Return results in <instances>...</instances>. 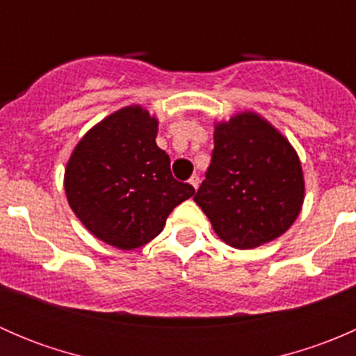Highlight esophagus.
<instances>
[{
  "label": "esophagus",
  "instance_id": "obj_1",
  "mask_svg": "<svg viewBox=\"0 0 356 356\" xmlns=\"http://www.w3.org/2000/svg\"><path fill=\"white\" fill-rule=\"evenodd\" d=\"M189 184H191L195 189H198V186H200V177H198V175H193V177L189 179Z\"/></svg>",
  "mask_w": 356,
  "mask_h": 356
}]
</instances>
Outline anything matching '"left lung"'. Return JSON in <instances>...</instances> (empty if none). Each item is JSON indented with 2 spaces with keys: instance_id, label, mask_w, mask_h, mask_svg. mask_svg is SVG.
<instances>
[{
  "instance_id": "8db88e82",
  "label": "left lung",
  "mask_w": 356,
  "mask_h": 356,
  "mask_svg": "<svg viewBox=\"0 0 356 356\" xmlns=\"http://www.w3.org/2000/svg\"><path fill=\"white\" fill-rule=\"evenodd\" d=\"M195 201L218 238L250 250L284 234L303 204V172L291 145L254 113L218 124Z\"/></svg>"
}]
</instances>
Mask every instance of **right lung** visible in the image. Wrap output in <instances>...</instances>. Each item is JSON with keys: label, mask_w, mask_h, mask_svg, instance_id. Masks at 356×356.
Listing matches in <instances>:
<instances>
[{"label": "right lung", "mask_w": 356, "mask_h": 356, "mask_svg": "<svg viewBox=\"0 0 356 356\" xmlns=\"http://www.w3.org/2000/svg\"><path fill=\"white\" fill-rule=\"evenodd\" d=\"M158 124L141 106L99 122L75 146L65 170L68 204L91 234L120 250L156 238L195 188L179 182L156 146Z\"/></svg>", "instance_id": "add662e5"}]
</instances>
